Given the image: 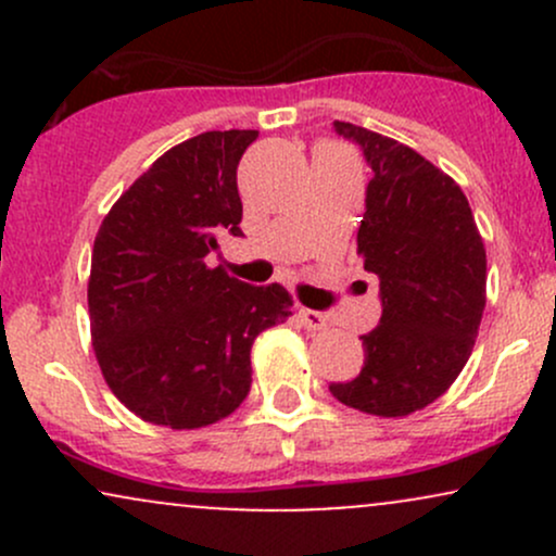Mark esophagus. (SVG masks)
Instances as JSON below:
<instances>
[{
  "label": "esophagus",
  "instance_id": "1",
  "mask_svg": "<svg viewBox=\"0 0 556 556\" xmlns=\"http://www.w3.org/2000/svg\"><path fill=\"white\" fill-rule=\"evenodd\" d=\"M298 318H300V324H303L305 329H311V331H324L329 327V318L321 314V311H311V308H300L298 311Z\"/></svg>",
  "mask_w": 556,
  "mask_h": 556
}]
</instances>
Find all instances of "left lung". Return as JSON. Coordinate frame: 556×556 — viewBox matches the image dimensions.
<instances>
[{
    "mask_svg": "<svg viewBox=\"0 0 556 556\" xmlns=\"http://www.w3.org/2000/svg\"><path fill=\"white\" fill-rule=\"evenodd\" d=\"M334 132L371 167L358 253L379 277L381 318L363 334L361 374L329 389L355 410L400 418L442 397L468 363L486 305V251L450 175L366 127L337 119Z\"/></svg>",
    "mask_w": 556,
    "mask_h": 556,
    "instance_id": "left-lung-1",
    "label": "left lung"
}]
</instances>
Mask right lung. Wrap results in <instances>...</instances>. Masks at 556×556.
Instances as JSON below:
<instances>
[{"instance_id":"1","label":"right lung","mask_w":556,"mask_h":556,"mask_svg":"<svg viewBox=\"0 0 556 556\" xmlns=\"http://www.w3.org/2000/svg\"><path fill=\"white\" fill-rule=\"evenodd\" d=\"M258 130H212L159 156L93 240L88 314L101 374L138 418L201 429L251 392V348L292 316L282 285H245L206 256L240 238L238 164Z\"/></svg>"}]
</instances>
